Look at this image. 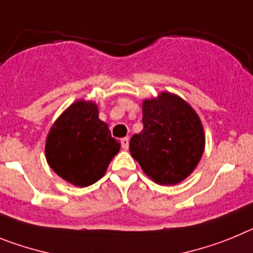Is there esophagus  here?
Wrapping results in <instances>:
<instances>
[{"mask_svg":"<svg viewBox=\"0 0 253 253\" xmlns=\"http://www.w3.org/2000/svg\"><path fill=\"white\" fill-rule=\"evenodd\" d=\"M128 144H129L128 137H124V139L121 140V145H122V149H124V150H127V149H128Z\"/></svg>","mask_w":253,"mask_h":253,"instance_id":"34e87169","label":"esophagus"}]
</instances>
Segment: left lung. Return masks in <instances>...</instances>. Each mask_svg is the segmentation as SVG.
Listing matches in <instances>:
<instances>
[{"instance_id": "8db88e82", "label": "left lung", "mask_w": 253, "mask_h": 253, "mask_svg": "<svg viewBox=\"0 0 253 253\" xmlns=\"http://www.w3.org/2000/svg\"><path fill=\"white\" fill-rule=\"evenodd\" d=\"M144 129L129 141V153L155 183L173 186L196 169L205 150L199 114L169 91L142 102Z\"/></svg>"}]
</instances>
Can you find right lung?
<instances>
[{
	"label": "right lung",
	"instance_id": "obj_1",
	"mask_svg": "<svg viewBox=\"0 0 253 253\" xmlns=\"http://www.w3.org/2000/svg\"><path fill=\"white\" fill-rule=\"evenodd\" d=\"M121 144L99 120L98 105L76 100L54 121L45 140V159L54 173L78 187L99 181Z\"/></svg>",
	"mask_w": 253,
	"mask_h": 253
}]
</instances>
